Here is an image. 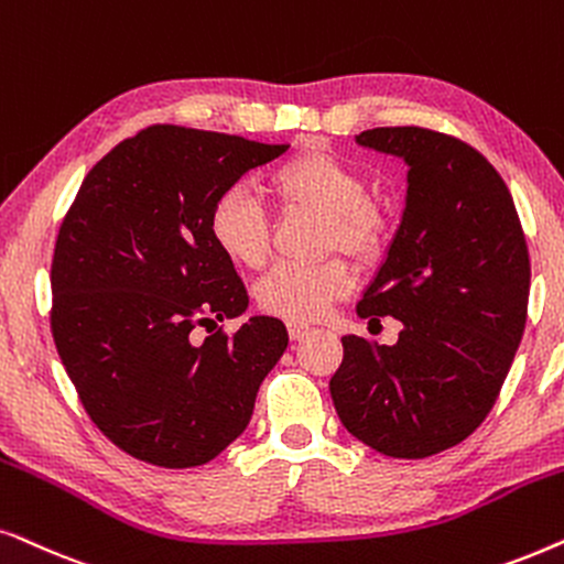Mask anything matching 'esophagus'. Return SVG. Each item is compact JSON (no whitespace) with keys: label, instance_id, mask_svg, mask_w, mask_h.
Instances as JSON below:
<instances>
[{"label":"esophagus","instance_id":"34e87169","mask_svg":"<svg viewBox=\"0 0 564 564\" xmlns=\"http://www.w3.org/2000/svg\"><path fill=\"white\" fill-rule=\"evenodd\" d=\"M310 333H312V327L302 325V322H289V335H291V340H302V337L310 335Z\"/></svg>","mask_w":564,"mask_h":564}]
</instances>
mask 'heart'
<instances>
[{
  "label": "heart",
  "mask_w": 564,
  "mask_h": 564,
  "mask_svg": "<svg viewBox=\"0 0 564 564\" xmlns=\"http://www.w3.org/2000/svg\"><path fill=\"white\" fill-rule=\"evenodd\" d=\"M268 191L281 212L325 216L322 250H340L356 262H373L387 247L389 219L366 195V180L340 156L310 149L281 162L268 175ZM208 235L224 258L242 268H260L270 254V216L258 195L229 187L208 212ZM352 278L343 258L314 265L281 262L260 278L254 296L270 314L294 322L319 319L327 306L348 294Z\"/></svg>",
  "instance_id": "heart-1"
}]
</instances>
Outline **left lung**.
I'll use <instances>...</instances> for the list:
<instances>
[{
    "label": "left lung",
    "mask_w": 564,
    "mask_h": 564,
    "mask_svg": "<svg viewBox=\"0 0 564 564\" xmlns=\"http://www.w3.org/2000/svg\"><path fill=\"white\" fill-rule=\"evenodd\" d=\"M358 144L410 164L408 206L387 262L358 302L402 322L394 345L343 337L329 379L350 435L394 459H425L482 425L523 337L531 262L500 172L448 133L389 126Z\"/></svg>",
    "instance_id": "8db88e82"
}]
</instances>
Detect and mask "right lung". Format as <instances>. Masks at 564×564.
<instances>
[{
  "mask_svg": "<svg viewBox=\"0 0 564 564\" xmlns=\"http://www.w3.org/2000/svg\"><path fill=\"white\" fill-rule=\"evenodd\" d=\"M286 149L154 123L82 180L51 260V335L89 420L133 459L164 469L212 462L250 423L286 350L275 317L193 337L247 310L208 212Z\"/></svg>",
  "mask_w": 564,
  "mask_h": 564,
  "instance_id": "add662e5",
  "label": "right lung"
}]
</instances>
